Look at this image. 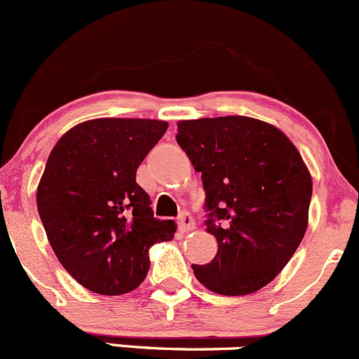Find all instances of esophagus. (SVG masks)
<instances>
[{"label": "esophagus", "mask_w": 359, "mask_h": 359, "mask_svg": "<svg viewBox=\"0 0 359 359\" xmlns=\"http://www.w3.org/2000/svg\"><path fill=\"white\" fill-rule=\"evenodd\" d=\"M178 227H180L181 233H190V231H194L195 229L194 217H191V215L188 214V212H184V214L180 217Z\"/></svg>", "instance_id": "34e87169"}]
</instances>
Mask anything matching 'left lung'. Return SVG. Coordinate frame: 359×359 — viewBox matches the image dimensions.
Instances as JSON below:
<instances>
[{
	"label": "left lung",
	"instance_id": "obj_1",
	"mask_svg": "<svg viewBox=\"0 0 359 359\" xmlns=\"http://www.w3.org/2000/svg\"><path fill=\"white\" fill-rule=\"evenodd\" d=\"M176 142L202 172L205 231L217 240L210 264L191 265L209 291L252 294L277 277L308 227L311 175L271 123L248 116L178 121Z\"/></svg>",
	"mask_w": 359,
	"mask_h": 359
}]
</instances>
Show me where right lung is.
<instances>
[{
    "label": "right lung",
    "mask_w": 359,
    "mask_h": 359,
    "mask_svg": "<svg viewBox=\"0 0 359 359\" xmlns=\"http://www.w3.org/2000/svg\"><path fill=\"white\" fill-rule=\"evenodd\" d=\"M144 118L88 119L51 150L37 187V210L51 248L88 291L119 296L147 277L149 248L172 240L176 224L154 219L137 169L168 130Z\"/></svg>",
    "instance_id": "obj_1"
}]
</instances>
